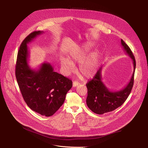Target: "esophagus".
I'll use <instances>...</instances> for the list:
<instances>
[{"label":"esophagus","instance_id":"esophagus-1","mask_svg":"<svg viewBox=\"0 0 148 148\" xmlns=\"http://www.w3.org/2000/svg\"><path fill=\"white\" fill-rule=\"evenodd\" d=\"M79 84V83L78 82H77V81H74L73 83V86L74 87H77V86H78Z\"/></svg>","mask_w":148,"mask_h":148}]
</instances>
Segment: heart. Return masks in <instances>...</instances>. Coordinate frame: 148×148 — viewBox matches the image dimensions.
<instances>
[{
  "label": "heart",
  "instance_id": "b5f03b06",
  "mask_svg": "<svg viewBox=\"0 0 148 148\" xmlns=\"http://www.w3.org/2000/svg\"><path fill=\"white\" fill-rule=\"evenodd\" d=\"M91 47V45L89 44L81 47L78 46L70 52V60L67 58L62 59L61 64L66 72L70 73L73 71L74 66L73 62H80L79 71L81 75L87 78L94 77L98 69L101 53L99 51H94L86 57Z\"/></svg>",
  "mask_w": 148,
  "mask_h": 148
}]
</instances>
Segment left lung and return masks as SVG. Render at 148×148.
<instances>
[{
    "mask_svg": "<svg viewBox=\"0 0 148 148\" xmlns=\"http://www.w3.org/2000/svg\"><path fill=\"white\" fill-rule=\"evenodd\" d=\"M121 46L132 60L134 73L127 85L119 91H110L102 81L101 67L94 77L87 84L88 95L86 102L88 107L97 114H103L111 112L121 107L130 94L134 86V78L136 61L129 46L121 40Z\"/></svg>",
    "mask_w": 148,
    "mask_h": 148,
    "instance_id": "left-lung-1",
    "label": "left lung"
}]
</instances>
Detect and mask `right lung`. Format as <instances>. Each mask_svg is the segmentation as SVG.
<instances>
[{
    "label": "right lung",
    "mask_w": 148,
    "mask_h": 148,
    "mask_svg": "<svg viewBox=\"0 0 148 148\" xmlns=\"http://www.w3.org/2000/svg\"><path fill=\"white\" fill-rule=\"evenodd\" d=\"M43 33L33 32L23 41L17 54L15 73L21 93L29 108L41 115L50 116L64 103L73 83L54 71L49 62H43L37 70L29 66L27 45Z\"/></svg>",
    "instance_id": "right-lung-1"
}]
</instances>
